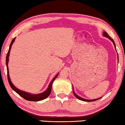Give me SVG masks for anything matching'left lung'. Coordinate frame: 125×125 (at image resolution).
<instances>
[{"label":"left lung","instance_id":"8db88e82","mask_svg":"<svg viewBox=\"0 0 125 125\" xmlns=\"http://www.w3.org/2000/svg\"><path fill=\"white\" fill-rule=\"evenodd\" d=\"M103 36H104V37H107V38H108V39H109V40H111V41H112L113 42V43H114V46H115V43L114 41V40H113V39L111 38V37H110L109 36V35H108V34L107 33V32H106V31H104V32H103ZM115 49H116V48H115ZM73 94H74V96H75V97H76V98H77V99H78L80 100H82V101H85V102H93V101H95V100H97L99 99L100 98H98V99H96L88 100V99H85L81 98V97L79 96L78 95H77L76 94L75 92H74V90H73Z\"/></svg>","mask_w":125,"mask_h":125}]
</instances>
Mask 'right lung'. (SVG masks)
Masks as SVG:
<instances>
[{
	"instance_id": "1",
	"label": "right lung",
	"mask_w": 125,
	"mask_h": 125,
	"mask_svg": "<svg viewBox=\"0 0 125 125\" xmlns=\"http://www.w3.org/2000/svg\"><path fill=\"white\" fill-rule=\"evenodd\" d=\"M16 37L13 38V40L11 41V42L10 43V48L9 49V51H8L7 54L6 56V65H7V78H8V81H9V83L10 84V85L11 87V88L14 91H15L18 94H19L21 96H22V98L25 99L29 100V101H40V100H43L45 99H46V98L49 96V95L51 94V90H52V84L54 80L57 78V76L59 75V73H57L55 76V77L52 79V80L51 81V82L50 83L49 85L47 88V90L46 91H45L44 92H42L41 94H31L28 93V92H26L25 91H21L20 90H19L18 88H16V87L14 86V85L12 83L11 81L10 80V77L9 76V67H8V62H9V55H10V52L11 49V46H12V43H14V41H15Z\"/></svg>"
}]
</instances>
